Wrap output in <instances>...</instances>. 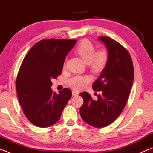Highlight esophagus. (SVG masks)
I'll use <instances>...</instances> for the list:
<instances>
[{"label": "esophagus", "instance_id": "1", "mask_svg": "<svg viewBox=\"0 0 153 153\" xmlns=\"http://www.w3.org/2000/svg\"><path fill=\"white\" fill-rule=\"evenodd\" d=\"M79 94V92H76V91H74L72 92V95L73 96H74V97H76V96H77Z\"/></svg>", "mask_w": 153, "mask_h": 153}]
</instances>
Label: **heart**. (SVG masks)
<instances>
[{
    "label": "heart",
    "mask_w": 153,
    "mask_h": 153,
    "mask_svg": "<svg viewBox=\"0 0 153 153\" xmlns=\"http://www.w3.org/2000/svg\"><path fill=\"white\" fill-rule=\"evenodd\" d=\"M94 46L90 41L85 40L80 43L76 49V53L81 56L85 63L88 65L90 71L93 73H99L105 68L107 63L108 55L104 49L95 52ZM90 81L86 76H74L69 78L67 84L75 90H80Z\"/></svg>",
    "instance_id": "heart-1"
}]
</instances>
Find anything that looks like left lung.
Listing matches in <instances>:
<instances>
[{
    "mask_svg": "<svg viewBox=\"0 0 153 153\" xmlns=\"http://www.w3.org/2000/svg\"><path fill=\"white\" fill-rule=\"evenodd\" d=\"M98 39L107 48L108 60L92 88L102 94L93 100L88 92L79 93L84 99L79 113L86 123L103 128L112 123L125 107L133 84L134 67L128 51L120 43L106 36Z\"/></svg>",
    "mask_w": 153,
    "mask_h": 153,
    "instance_id": "1",
    "label": "left lung"
}]
</instances>
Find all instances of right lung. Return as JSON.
<instances>
[{
  "mask_svg": "<svg viewBox=\"0 0 153 153\" xmlns=\"http://www.w3.org/2000/svg\"><path fill=\"white\" fill-rule=\"evenodd\" d=\"M76 40H42L32 46L23 61L16 79L18 98L23 111L33 125L47 128L56 123L71 97L64 88L51 89V80L61 74L66 56Z\"/></svg>",
  "mask_w": 153,
  "mask_h": 153,
  "instance_id": "add662e5",
  "label": "right lung"
}]
</instances>
